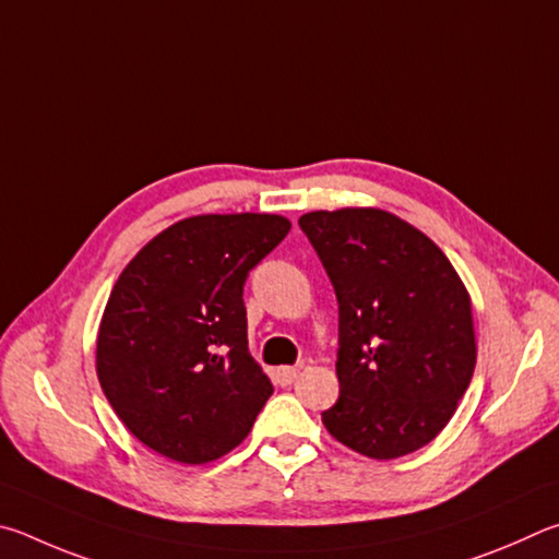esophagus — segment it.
<instances>
[{"label": "esophagus", "instance_id": "34e87169", "mask_svg": "<svg viewBox=\"0 0 559 559\" xmlns=\"http://www.w3.org/2000/svg\"><path fill=\"white\" fill-rule=\"evenodd\" d=\"M274 378H277L280 385H292L299 378V368L295 366H282L274 370Z\"/></svg>", "mask_w": 559, "mask_h": 559}]
</instances>
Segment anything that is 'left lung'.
<instances>
[{
  "label": "left lung",
  "instance_id": "obj_1",
  "mask_svg": "<svg viewBox=\"0 0 559 559\" xmlns=\"http://www.w3.org/2000/svg\"><path fill=\"white\" fill-rule=\"evenodd\" d=\"M338 299L341 395L329 435L388 462L432 442L472 383V297L454 264L415 225L383 209L299 218Z\"/></svg>",
  "mask_w": 559,
  "mask_h": 559
}]
</instances>
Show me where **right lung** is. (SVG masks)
<instances>
[{"label":"right lung","mask_w":559,"mask_h":559,"mask_svg":"<svg viewBox=\"0 0 559 559\" xmlns=\"http://www.w3.org/2000/svg\"><path fill=\"white\" fill-rule=\"evenodd\" d=\"M289 228L274 213L191 215L117 277L95 370L117 417L156 454L205 464L248 437L274 388L248 350L242 285Z\"/></svg>","instance_id":"obj_1"}]
</instances>
